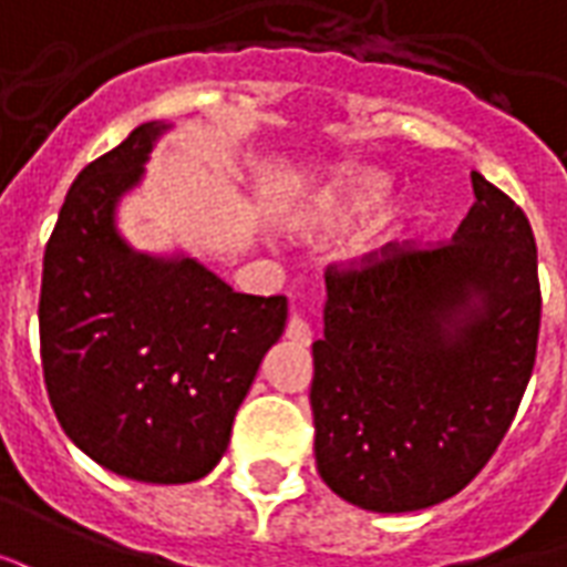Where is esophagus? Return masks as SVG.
I'll return each mask as SVG.
<instances>
[{"instance_id":"1","label":"esophagus","mask_w":567,"mask_h":567,"mask_svg":"<svg viewBox=\"0 0 567 567\" xmlns=\"http://www.w3.org/2000/svg\"><path fill=\"white\" fill-rule=\"evenodd\" d=\"M287 338L292 344H311V326L305 323L301 317H289Z\"/></svg>"}]
</instances>
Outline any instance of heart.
Returning a JSON list of instances; mask_svg holds the SVG:
<instances>
[{
	"label": "heart",
	"mask_w": 567,
	"mask_h": 567,
	"mask_svg": "<svg viewBox=\"0 0 567 567\" xmlns=\"http://www.w3.org/2000/svg\"><path fill=\"white\" fill-rule=\"evenodd\" d=\"M390 196V175L369 165H344L296 198H289L280 208V220L299 235H338L357 223L369 220L374 210L386 205ZM408 220H411V210H399L395 217H386L374 229V244L380 247V244L395 241Z\"/></svg>",
	"instance_id": "obj_1"
}]
</instances>
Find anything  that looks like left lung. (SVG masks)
Here are the masks:
<instances>
[{
    "mask_svg": "<svg viewBox=\"0 0 567 567\" xmlns=\"http://www.w3.org/2000/svg\"><path fill=\"white\" fill-rule=\"evenodd\" d=\"M471 184L477 202L450 244H386L326 271L313 456L326 486L362 511L408 514L465 489L535 369V235L481 172Z\"/></svg>",
    "mask_w": 567,
    "mask_h": 567,
    "instance_id": "left-lung-1",
    "label": "left lung"
}]
</instances>
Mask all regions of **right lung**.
<instances>
[{
  "mask_svg": "<svg viewBox=\"0 0 567 567\" xmlns=\"http://www.w3.org/2000/svg\"><path fill=\"white\" fill-rule=\"evenodd\" d=\"M168 123H142L74 177L44 247L39 334L53 414L120 477L189 483L229 447L233 420L287 326L284 296H247L193 256L138 254L117 205Z\"/></svg>",
  "mask_w": 567,
  "mask_h": 567,
  "instance_id": "add662e5",
  "label": "right lung"
}]
</instances>
